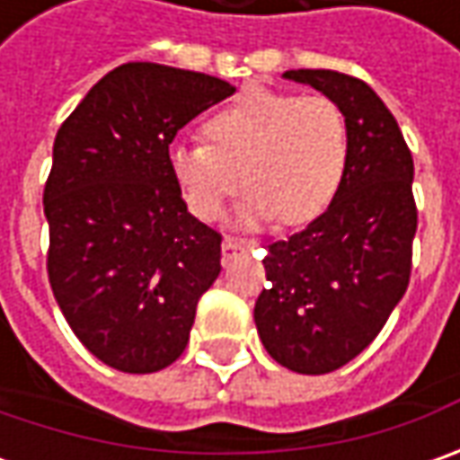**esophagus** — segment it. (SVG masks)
Wrapping results in <instances>:
<instances>
[{
	"mask_svg": "<svg viewBox=\"0 0 460 460\" xmlns=\"http://www.w3.org/2000/svg\"><path fill=\"white\" fill-rule=\"evenodd\" d=\"M256 243L253 240H243V238H225L222 240V261H233V258L243 256L253 248Z\"/></svg>",
	"mask_w": 460,
	"mask_h": 460,
	"instance_id": "esophagus-1",
	"label": "esophagus"
}]
</instances>
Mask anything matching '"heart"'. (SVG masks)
<instances>
[{
    "mask_svg": "<svg viewBox=\"0 0 460 460\" xmlns=\"http://www.w3.org/2000/svg\"><path fill=\"white\" fill-rule=\"evenodd\" d=\"M202 137L168 153L171 179L202 222L220 220L243 176V225H307L332 204L348 164V125L327 97L245 89L204 119Z\"/></svg>",
    "mask_w": 460,
    "mask_h": 460,
    "instance_id": "obj_1",
    "label": "heart"
}]
</instances>
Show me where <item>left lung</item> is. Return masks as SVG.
Listing matches in <instances>:
<instances>
[{"instance_id":"1","label":"left lung","mask_w":460,"mask_h":460,"mask_svg":"<svg viewBox=\"0 0 460 460\" xmlns=\"http://www.w3.org/2000/svg\"><path fill=\"white\" fill-rule=\"evenodd\" d=\"M284 79L309 84L341 107L348 164L332 204L263 258L258 294L261 343L296 374H330L353 361L386 325L412 274L415 164L394 115L366 81L299 68Z\"/></svg>"}]
</instances>
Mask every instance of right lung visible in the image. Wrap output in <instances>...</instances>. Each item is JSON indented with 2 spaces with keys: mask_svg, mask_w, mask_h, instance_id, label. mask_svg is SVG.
I'll list each match as a JSON object with an SVG mask.
<instances>
[{
  "mask_svg": "<svg viewBox=\"0 0 460 460\" xmlns=\"http://www.w3.org/2000/svg\"><path fill=\"white\" fill-rule=\"evenodd\" d=\"M233 92L197 71L122 63L56 135L43 191L48 281L74 335L117 371L176 361L220 276L222 235L189 215L168 146Z\"/></svg>",
  "mask_w": 460,
  "mask_h": 460,
  "instance_id": "obj_1",
  "label": "right lung"
}]
</instances>
